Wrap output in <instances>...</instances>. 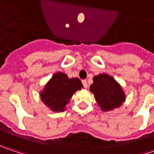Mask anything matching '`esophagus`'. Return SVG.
<instances>
[{"mask_svg":"<svg viewBox=\"0 0 154 154\" xmlns=\"http://www.w3.org/2000/svg\"><path fill=\"white\" fill-rule=\"evenodd\" d=\"M82 84H83V86H84V87H85V88H87L88 85H87V82H86V80H82Z\"/></svg>","mask_w":154,"mask_h":154,"instance_id":"1","label":"esophagus"}]
</instances>
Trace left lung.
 Returning <instances> with one entry per match:
<instances>
[{
  "label": "left lung",
  "instance_id": "8db88e82",
  "mask_svg": "<svg viewBox=\"0 0 154 154\" xmlns=\"http://www.w3.org/2000/svg\"><path fill=\"white\" fill-rule=\"evenodd\" d=\"M90 91L94 94L98 106L103 111H109L119 108L126 98L119 83L107 74L94 76Z\"/></svg>",
  "mask_w": 154,
  "mask_h": 154
}]
</instances>
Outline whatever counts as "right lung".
<instances>
[{"label": "right lung", "instance_id": "1", "mask_svg": "<svg viewBox=\"0 0 154 154\" xmlns=\"http://www.w3.org/2000/svg\"><path fill=\"white\" fill-rule=\"evenodd\" d=\"M82 87L83 85L78 78L69 79L66 74L57 72L41 91L40 98L51 110L60 112L65 109L74 92Z\"/></svg>", "mask_w": 154, "mask_h": 154}]
</instances>
